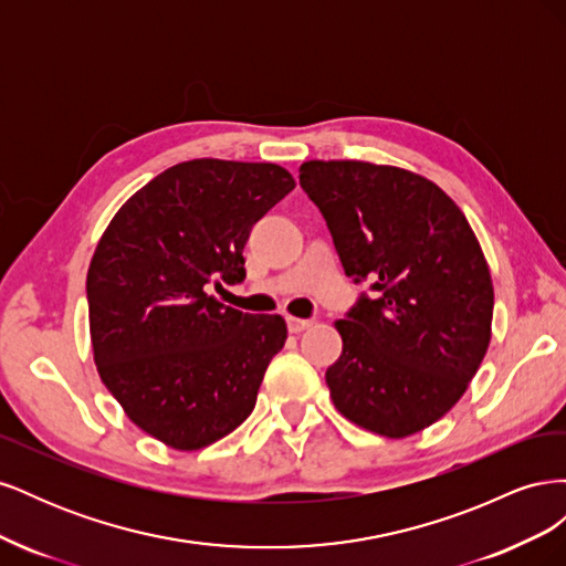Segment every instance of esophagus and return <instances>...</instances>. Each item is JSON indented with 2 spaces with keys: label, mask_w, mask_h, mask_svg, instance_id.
<instances>
[{
  "label": "esophagus",
  "mask_w": 566,
  "mask_h": 566,
  "mask_svg": "<svg viewBox=\"0 0 566 566\" xmlns=\"http://www.w3.org/2000/svg\"><path fill=\"white\" fill-rule=\"evenodd\" d=\"M285 323H287V331L290 333H302V331L312 328V325H314L312 318H297V316H287Z\"/></svg>",
  "instance_id": "1"
}]
</instances>
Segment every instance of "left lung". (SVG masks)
I'll list each match as a JSON object with an SVG mask.
<instances>
[{"label": "left lung", "mask_w": 566, "mask_h": 566, "mask_svg": "<svg viewBox=\"0 0 566 566\" xmlns=\"http://www.w3.org/2000/svg\"><path fill=\"white\" fill-rule=\"evenodd\" d=\"M300 186L321 210L339 262L373 297L335 323L342 354L325 382L342 416L401 439L455 406L491 339V273L465 214L399 167L312 160Z\"/></svg>", "instance_id": "1"}]
</instances>
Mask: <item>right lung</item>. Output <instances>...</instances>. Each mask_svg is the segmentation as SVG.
Returning <instances> with one entry per match:
<instances>
[{
	"label": "right lung",
	"instance_id": "obj_1",
	"mask_svg": "<svg viewBox=\"0 0 566 566\" xmlns=\"http://www.w3.org/2000/svg\"><path fill=\"white\" fill-rule=\"evenodd\" d=\"M293 188L271 163L188 160L101 235L87 273L94 361L129 420L167 447H210L252 413L285 321L219 304L210 285L245 279L252 227Z\"/></svg>",
	"mask_w": 566,
	"mask_h": 566
}]
</instances>
